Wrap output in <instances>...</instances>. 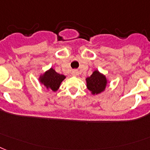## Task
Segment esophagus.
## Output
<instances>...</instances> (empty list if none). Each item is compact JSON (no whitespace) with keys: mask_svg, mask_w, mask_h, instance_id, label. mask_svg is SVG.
<instances>
[{"mask_svg":"<svg viewBox=\"0 0 150 150\" xmlns=\"http://www.w3.org/2000/svg\"><path fill=\"white\" fill-rule=\"evenodd\" d=\"M71 74H72V75H74V76H77V75H79V72L78 70H73V71H71Z\"/></svg>","mask_w":150,"mask_h":150,"instance_id":"obj_1","label":"esophagus"}]
</instances>
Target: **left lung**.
<instances>
[{"mask_svg":"<svg viewBox=\"0 0 150 150\" xmlns=\"http://www.w3.org/2000/svg\"><path fill=\"white\" fill-rule=\"evenodd\" d=\"M85 81L87 88L90 91L93 95H97L104 91L109 82L106 76L100 73L98 70H94L92 75L86 78Z\"/></svg>","mask_w":150,"mask_h":150,"instance_id":"left-lung-1","label":"left lung"}]
</instances>
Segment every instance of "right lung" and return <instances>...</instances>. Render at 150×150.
Returning <instances> with one entry per match:
<instances>
[{"instance_id":"right-lung-1","label":"right lung","mask_w":150,"mask_h":150,"mask_svg":"<svg viewBox=\"0 0 150 150\" xmlns=\"http://www.w3.org/2000/svg\"><path fill=\"white\" fill-rule=\"evenodd\" d=\"M65 78L64 75H60L56 72L55 69L50 68L40 75L39 81L48 91L51 90L56 92L59 88L61 83Z\"/></svg>"}]
</instances>
